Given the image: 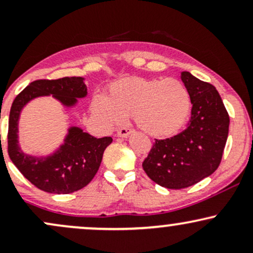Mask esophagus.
Segmentation results:
<instances>
[{
    "label": "esophagus",
    "instance_id": "esophagus-1",
    "mask_svg": "<svg viewBox=\"0 0 253 253\" xmlns=\"http://www.w3.org/2000/svg\"><path fill=\"white\" fill-rule=\"evenodd\" d=\"M132 132V129L128 128V127H121V128L118 129L117 136H120V138H127Z\"/></svg>",
    "mask_w": 253,
    "mask_h": 253
}]
</instances>
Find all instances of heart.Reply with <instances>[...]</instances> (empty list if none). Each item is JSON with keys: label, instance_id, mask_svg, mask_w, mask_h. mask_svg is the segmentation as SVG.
<instances>
[{"label": "heart", "instance_id": "b5f03b06", "mask_svg": "<svg viewBox=\"0 0 253 253\" xmlns=\"http://www.w3.org/2000/svg\"><path fill=\"white\" fill-rule=\"evenodd\" d=\"M91 110L104 126H114L133 115L147 134L169 136L188 123L191 97L187 86L176 78L129 77L113 84L108 97L95 95Z\"/></svg>", "mask_w": 253, "mask_h": 253}]
</instances>
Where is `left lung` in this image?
<instances>
[{
	"mask_svg": "<svg viewBox=\"0 0 253 253\" xmlns=\"http://www.w3.org/2000/svg\"><path fill=\"white\" fill-rule=\"evenodd\" d=\"M181 78L193 103L189 125L171 138L155 139L143 162L146 175L168 189L188 188L211 175L228 136V113L215 86L187 71Z\"/></svg>",
	"mask_w": 253,
	"mask_h": 253,
	"instance_id": "1",
	"label": "left lung"
}]
</instances>
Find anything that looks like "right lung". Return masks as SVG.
<instances>
[{
	"label": "right lung",
	"instance_id": "right-lung-1",
	"mask_svg": "<svg viewBox=\"0 0 253 253\" xmlns=\"http://www.w3.org/2000/svg\"><path fill=\"white\" fill-rule=\"evenodd\" d=\"M53 95L65 106L86 95L82 77L37 80L20 92L10 108L8 124V155L20 172L38 189L52 194H70L85 187L96 175L104 150L112 136L95 138L72 127L65 144L54 155L36 158L24 155L17 145V120L22 107L38 96Z\"/></svg>",
	"mask_w": 253,
	"mask_h": 253
}]
</instances>
